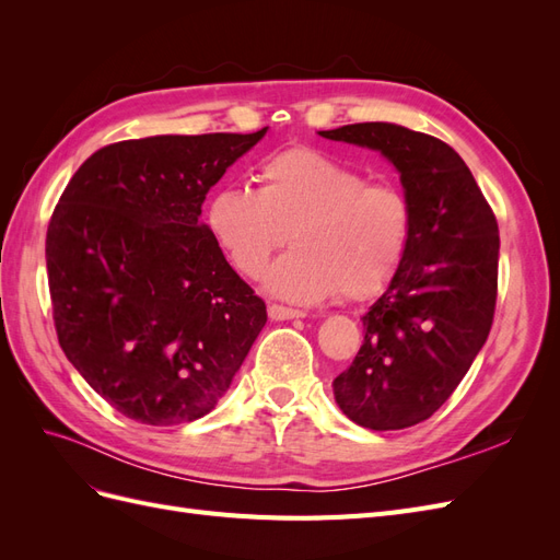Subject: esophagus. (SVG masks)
Instances as JSON below:
<instances>
[{"label":"esophagus","instance_id":"esophagus-1","mask_svg":"<svg viewBox=\"0 0 560 560\" xmlns=\"http://www.w3.org/2000/svg\"><path fill=\"white\" fill-rule=\"evenodd\" d=\"M306 313L303 311H296V308H287V306H278V303H273V306H268V317L270 319H296V317H303Z\"/></svg>","mask_w":560,"mask_h":560}]
</instances>
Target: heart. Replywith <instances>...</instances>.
Listing matches in <instances>:
<instances>
[{
    "instance_id": "obj_1",
    "label": "heart",
    "mask_w": 560,
    "mask_h": 560,
    "mask_svg": "<svg viewBox=\"0 0 560 560\" xmlns=\"http://www.w3.org/2000/svg\"><path fill=\"white\" fill-rule=\"evenodd\" d=\"M208 231L245 278L268 270L270 294L313 303L343 290L362 301L397 276L413 235L411 200L389 182H366L354 167L308 147L284 149L257 167V191L226 186L206 212Z\"/></svg>"
}]
</instances>
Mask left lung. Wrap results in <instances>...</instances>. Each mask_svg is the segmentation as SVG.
Instances as JSON below:
<instances>
[{"label": "left lung", "mask_w": 560, "mask_h": 560, "mask_svg": "<svg viewBox=\"0 0 560 560\" xmlns=\"http://www.w3.org/2000/svg\"><path fill=\"white\" fill-rule=\"evenodd\" d=\"M319 135L378 151L397 167L411 200V245L362 317L358 358L331 383L338 409L358 425L411 428L453 395L493 325L495 214L465 161L432 135L383 121Z\"/></svg>", "instance_id": "8db88e82"}]
</instances>
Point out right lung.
I'll return each mask as SVG.
<instances>
[{
    "instance_id": "add662e5",
    "label": "right lung",
    "mask_w": 560,
    "mask_h": 560,
    "mask_svg": "<svg viewBox=\"0 0 560 560\" xmlns=\"http://www.w3.org/2000/svg\"><path fill=\"white\" fill-rule=\"evenodd\" d=\"M249 135H154L83 163L46 233L60 348L95 393L144 425L210 413L266 325L200 208Z\"/></svg>"
}]
</instances>
